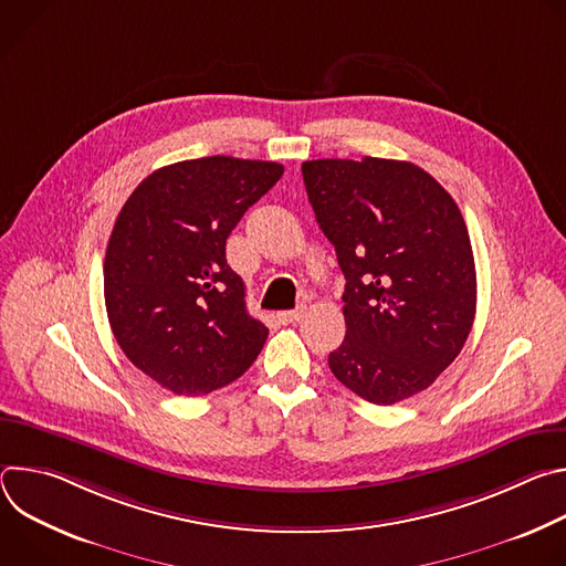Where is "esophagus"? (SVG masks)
I'll list each match as a JSON object with an SVG mask.
<instances>
[{"label":"esophagus","instance_id":"1","mask_svg":"<svg viewBox=\"0 0 566 566\" xmlns=\"http://www.w3.org/2000/svg\"><path fill=\"white\" fill-rule=\"evenodd\" d=\"M302 306L300 308H295V311H280L277 313V319L282 322V325H293V322H297L300 317H302Z\"/></svg>","mask_w":566,"mask_h":566}]
</instances>
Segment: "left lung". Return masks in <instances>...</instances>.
I'll return each mask as SVG.
<instances>
[{
	"instance_id": "left-lung-1",
	"label": "left lung",
	"mask_w": 566,
	"mask_h": 566,
	"mask_svg": "<svg viewBox=\"0 0 566 566\" xmlns=\"http://www.w3.org/2000/svg\"><path fill=\"white\" fill-rule=\"evenodd\" d=\"M302 177L347 280V336L334 376L374 406L423 389L459 356L476 275L465 221L443 186L408 160L317 158Z\"/></svg>"
}]
</instances>
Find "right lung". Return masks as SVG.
<instances>
[{
  "instance_id": "add662e5",
  "label": "right lung",
  "mask_w": 566,
  "mask_h": 566,
  "mask_svg": "<svg viewBox=\"0 0 566 566\" xmlns=\"http://www.w3.org/2000/svg\"><path fill=\"white\" fill-rule=\"evenodd\" d=\"M284 175L273 160L203 156L151 172L105 255V306L125 356L160 387L203 396L244 374L269 329L247 311L226 239Z\"/></svg>"
}]
</instances>
